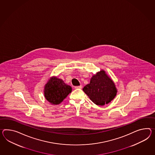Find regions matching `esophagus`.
<instances>
[{
  "label": "esophagus",
  "instance_id": "obj_1",
  "mask_svg": "<svg viewBox=\"0 0 155 155\" xmlns=\"http://www.w3.org/2000/svg\"><path fill=\"white\" fill-rule=\"evenodd\" d=\"M82 88V86H76V87H74V88L75 89H81Z\"/></svg>",
  "mask_w": 155,
  "mask_h": 155
}]
</instances>
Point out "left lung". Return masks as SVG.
Masks as SVG:
<instances>
[{
    "label": "left lung",
    "instance_id": "1",
    "mask_svg": "<svg viewBox=\"0 0 155 155\" xmlns=\"http://www.w3.org/2000/svg\"><path fill=\"white\" fill-rule=\"evenodd\" d=\"M83 91L92 102L100 106L111 102L117 93L115 83L104 70L92 76L90 83L83 87Z\"/></svg>",
    "mask_w": 155,
    "mask_h": 155
}]
</instances>
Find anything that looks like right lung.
Here are the masks:
<instances>
[{
  "label": "right lung",
  "instance_id": "1",
  "mask_svg": "<svg viewBox=\"0 0 155 155\" xmlns=\"http://www.w3.org/2000/svg\"><path fill=\"white\" fill-rule=\"evenodd\" d=\"M72 91V87L66 84L62 79L53 77L50 78L45 86L44 96L50 104L58 105Z\"/></svg>",
  "mask_w": 155,
  "mask_h": 155
}]
</instances>
